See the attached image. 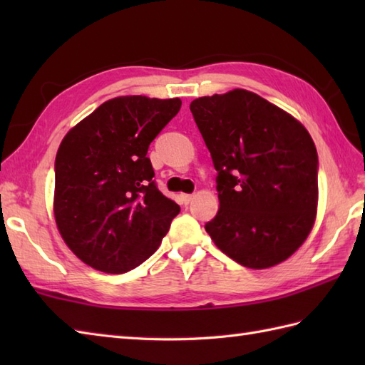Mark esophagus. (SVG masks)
Masks as SVG:
<instances>
[{"mask_svg":"<svg viewBox=\"0 0 365 365\" xmlns=\"http://www.w3.org/2000/svg\"><path fill=\"white\" fill-rule=\"evenodd\" d=\"M180 197H182V202H183L185 205H188V204L191 202V200H192V195H182Z\"/></svg>","mask_w":365,"mask_h":365,"instance_id":"esophagus-1","label":"esophagus"}]
</instances>
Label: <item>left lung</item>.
Returning <instances> with one entry per match:
<instances>
[{"label": "left lung", "instance_id": "left-lung-1", "mask_svg": "<svg viewBox=\"0 0 365 365\" xmlns=\"http://www.w3.org/2000/svg\"><path fill=\"white\" fill-rule=\"evenodd\" d=\"M190 108L218 170L220 210L205 224L208 235L246 268L287 260L317 218L319 157L309 131L246 89L199 97Z\"/></svg>", "mask_w": 365, "mask_h": 365}]
</instances>
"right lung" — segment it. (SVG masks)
I'll return each mask as SVG.
<instances>
[{
    "instance_id": "1",
    "label": "right lung",
    "mask_w": 365,
    "mask_h": 365,
    "mask_svg": "<svg viewBox=\"0 0 365 365\" xmlns=\"http://www.w3.org/2000/svg\"><path fill=\"white\" fill-rule=\"evenodd\" d=\"M180 106V98L114 97L61 141L54 221L86 265L120 274L158 250L180 207L152 180L147 149Z\"/></svg>"
}]
</instances>
